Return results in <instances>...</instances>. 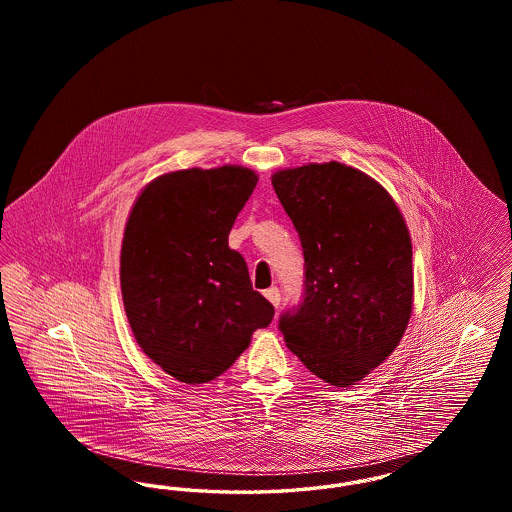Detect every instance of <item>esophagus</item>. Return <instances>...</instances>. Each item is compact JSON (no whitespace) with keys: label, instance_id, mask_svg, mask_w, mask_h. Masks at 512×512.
I'll list each match as a JSON object with an SVG mask.
<instances>
[{"label":"esophagus","instance_id":"obj_1","mask_svg":"<svg viewBox=\"0 0 512 512\" xmlns=\"http://www.w3.org/2000/svg\"><path fill=\"white\" fill-rule=\"evenodd\" d=\"M265 297L278 309V305H280V290L278 288H268Z\"/></svg>","mask_w":512,"mask_h":512}]
</instances>
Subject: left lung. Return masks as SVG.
Listing matches in <instances>:
<instances>
[{"label":"left lung","instance_id":"1","mask_svg":"<svg viewBox=\"0 0 512 512\" xmlns=\"http://www.w3.org/2000/svg\"><path fill=\"white\" fill-rule=\"evenodd\" d=\"M272 186L305 259L301 303L282 313L278 328L320 380L349 388L384 363L407 330V224L376 180L338 161L278 171Z\"/></svg>","mask_w":512,"mask_h":512}]
</instances>
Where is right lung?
<instances>
[{
    "instance_id": "obj_1",
    "label": "right lung",
    "mask_w": 512,
    "mask_h": 512,
    "mask_svg": "<svg viewBox=\"0 0 512 512\" xmlns=\"http://www.w3.org/2000/svg\"><path fill=\"white\" fill-rule=\"evenodd\" d=\"M257 180L234 165L169 172L147 184L126 222V317L147 357L184 384L215 380L274 317L244 257L228 247Z\"/></svg>"
}]
</instances>
